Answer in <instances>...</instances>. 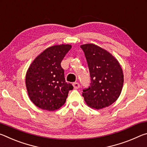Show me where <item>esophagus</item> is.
<instances>
[{
    "mask_svg": "<svg viewBox=\"0 0 147 147\" xmlns=\"http://www.w3.org/2000/svg\"><path fill=\"white\" fill-rule=\"evenodd\" d=\"M73 85L74 86V89H78L80 88V84L78 82H74V83H73Z\"/></svg>",
    "mask_w": 147,
    "mask_h": 147,
    "instance_id": "34e87169",
    "label": "esophagus"
}]
</instances>
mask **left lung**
I'll return each mask as SVG.
<instances>
[{
  "label": "left lung",
  "mask_w": 147,
  "mask_h": 147,
  "mask_svg": "<svg viewBox=\"0 0 147 147\" xmlns=\"http://www.w3.org/2000/svg\"><path fill=\"white\" fill-rule=\"evenodd\" d=\"M88 62L91 83L83 89L88 105L100 109L110 106L119 98L123 89L124 76L120 64L111 54L94 44L80 46Z\"/></svg>",
  "instance_id": "left-lung-1"
}]
</instances>
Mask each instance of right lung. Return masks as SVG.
<instances>
[{"instance_id":"add662e5","label":"right lung","mask_w":147,"mask_h":147,"mask_svg":"<svg viewBox=\"0 0 147 147\" xmlns=\"http://www.w3.org/2000/svg\"><path fill=\"white\" fill-rule=\"evenodd\" d=\"M70 45H60L45 50L32 62L26 74L30 99L42 109L54 111L65 102L73 89L65 82L61 62L70 51Z\"/></svg>"}]
</instances>
